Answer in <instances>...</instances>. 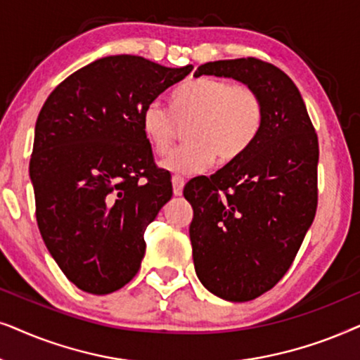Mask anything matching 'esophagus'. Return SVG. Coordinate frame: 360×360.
<instances>
[{
    "mask_svg": "<svg viewBox=\"0 0 360 360\" xmlns=\"http://www.w3.org/2000/svg\"><path fill=\"white\" fill-rule=\"evenodd\" d=\"M186 184V179L181 176H172V193L174 195H181L183 194V188Z\"/></svg>",
    "mask_w": 360,
    "mask_h": 360,
    "instance_id": "esophagus-1",
    "label": "esophagus"
}]
</instances>
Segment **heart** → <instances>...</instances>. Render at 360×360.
Masks as SVG:
<instances>
[{"label":"heart","instance_id":"heart-1","mask_svg":"<svg viewBox=\"0 0 360 360\" xmlns=\"http://www.w3.org/2000/svg\"><path fill=\"white\" fill-rule=\"evenodd\" d=\"M172 107L151 100L143 108L141 128L158 155H165L179 130L189 123V140L174 148L161 166L179 174H195L215 158L232 161L243 155L260 131L263 103L260 95L245 84L224 79L191 80L172 95Z\"/></svg>","mask_w":360,"mask_h":360}]
</instances>
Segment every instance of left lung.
Listing matches in <instances>:
<instances>
[{"mask_svg": "<svg viewBox=\"0 0 360 360\" xmlns=\"http://www.w3.org/2000/svg\"><path fill=\"white\" fill-rule=\"evenodd\" d=\"M230 77L260 95L263 123L250 148L184 198L195 275L210 293L242 303L271 290L298 253L318 205L319 146L293 80L255 57L207 62L194 77Z\"/></svg>", "mask_w": 360, "mask_h": 360, "instance_id": "8db88e82", "label": "left lung"}]
</instances>
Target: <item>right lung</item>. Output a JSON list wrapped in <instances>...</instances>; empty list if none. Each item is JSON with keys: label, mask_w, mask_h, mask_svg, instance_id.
Here are the masks:
<instances>
[{"label": "right lung", "mask_w": 360, "mask_h": 360, "mask_svg": "<svg viewBox=\"0 0 360 360\" xmlns=\"http://www.w3.org/2000/svg\"><path fill=\"white\" fill-rule=\"evenodd\" d=\"M191 70L140 56L102 57L42 105L30 162L37 227L77 288L113 293L140 270L145 230L172 195L141 113Z\"/></svg>", "instance_id": "1"}]
</instances>
